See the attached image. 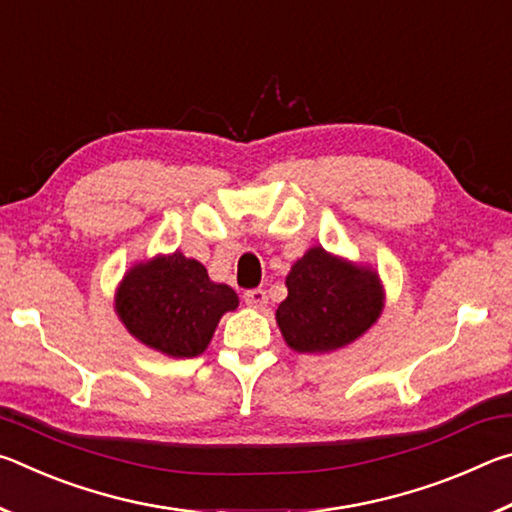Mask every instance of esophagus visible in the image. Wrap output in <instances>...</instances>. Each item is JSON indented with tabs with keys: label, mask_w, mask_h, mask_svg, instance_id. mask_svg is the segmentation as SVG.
<instances>
[{
	"label": "esophagus",
	"mask_w": 512,
	"mask_h": 512,
	"mask_svg": "<svg viewBox=\"0 0 512 512\" xmlns=\"http://www.w3.org/2000/svg\"><path fill=\"white\" fill-rule=\"evenodd\" d=\"M244 300H246V305H250V307L264 309L266 302H268V296H266L264 289H248L244 293Z\"/></svg>",
	"instance_id": "esophagus-1"
}]
</instances>
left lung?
Segmentation results:
<instances>
[{"label":"left lung","instance_id":"8db88e82","mask_svg":"<svg viewBox=\"0 0 512 512\" xmlns=\"http://www.w3.org/2000/svg\"><path fill=\"white\" fill-rule=\"evenodd\" d=\"M287 300L275 311L284 341L296 352H329L366 332L381 314V287L368 268L311 248L291 266Z\"/></svg>","mask_w":512,"mask_h":512}]
</instances>
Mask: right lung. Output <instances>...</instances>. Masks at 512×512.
I'll return each mask as SVG.
<instances>
[{"label": "right lung", "mask_w": 512, "mask_h": 512, "mask_svg": "<svg viewBox=\"0 0 512 512\" xmlns=\"http://www.w3.org/2000/svg\"><path fill=\"white\" fill-rule=\"evenodd\" d=\"M237 293L214 284L203 264L183 253L135 266L117 293V314L128 332L169 357H196L210 343Z\"/></svg>", "instance_id": "1"}]
</instances>
